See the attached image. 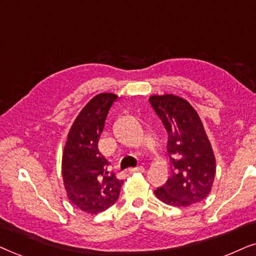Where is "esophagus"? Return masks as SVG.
Returning <instances> with one entry per match:
<instances>
[{"mask_svg": "<svg viewBox=\"0 0 256 256\" xmlns=\"http://www.w3.org/2000/svg\"><path fill=\"white\" fill-rule=\"evenodd\" d=\"M131 173H144L145 172V168H142V166H139V168H130L128 170Z\"/></svg>", "mask_w": 256, "mask_h": 256, "instance_id": "1", "label": "esophagus"}]
</instances>
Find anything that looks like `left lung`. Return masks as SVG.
<instances>
[{
    "label": "left lung",
    "mask_w": 256,
    "mask_h": 256,
    "mask_svg": "<svg viewBox=\"0 0 256 256\" xmlns=\"http://www.w3.org/2000/svg\"><path fill=\"white\" fill-rule=\"evenodd\" d=\"M150 103L168 131L172 168L165 185L154 190L156 196L174 207L200 202L210 194L216 170L202 119L188 102L174 94H154Z\"/></svg>",
    "instance_id": "8db88e82"
}]
</instances>
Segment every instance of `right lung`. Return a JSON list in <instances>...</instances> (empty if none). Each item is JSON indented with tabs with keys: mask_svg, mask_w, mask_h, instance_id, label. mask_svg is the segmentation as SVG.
I'll list each match as a JSON object with an SVG mask.
<instances>
[{
	"mask_svg": "<svg viewBox=\"0 0 256 256\" xmlns=\"http://www.w3.org/2000/svg\"><path fill=\"white\" fill-rule=\"evenodd\" d=\"M117 98L114 94L94 96L74 119L64 146L62 176L68 198L90 214L114 205L124 182L108 171L110 164L98 148L108 110Z\"/></svg>",
	"mask_w": 256,
	"mask_h": 256,
	"instance_id": "1",
	"label": "right lung"
}]
</instances>
